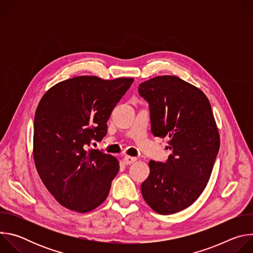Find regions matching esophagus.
<instances>
[{
	"instance_id": "obj_1",
	"label": "esophagus",
	"mask_w": 253,
	"mask_h": 253,
	"mask_svg": "<svg viewBox=\"0 0 253 253\" xmlns=\"http://www.w3.org/2000/svg\"><path fill=\"white\" fill-rule=\"evenodd\" d=\"M136 160H137L136 157H131V156H125V157L123 158V162H124L126 165H130V164L134 163Z\"/></svg>"
}]
</instances>
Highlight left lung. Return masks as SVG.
I'll return each mask as SVG.
<instances>
[{
	"mask_svg": "<svg viewBox=\"0 0 253 253\" xmlns=\"http://www.w3.org/2000/svg\"><path fill=\"white\" fill-rule=\"evenodd\" d=\"M149 104L151 131L169 138L165 163L151 160L141 184L147 204L169 215L194 203L205 189L218 154L220 138L205 94L176 76H158L138 87Z\"/></svg>",
	"mask_w": 253,
	"mask_h": 253,
	"instance_id": "8db88e82",
	"label": "left lung"
}]
</instances>
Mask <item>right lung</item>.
Returning a JSON list of instances; mask_svg holds the SVG:
<instances>
[{
	"label": "right lung",
	"mask_w": 253,
	"mask_h": 253,
	"mask_svg": "<svg viewBox=\"0 0 253 253\" xmlns=\"http://www.w3.org/2000/svg\"><path fill=\"white\" fill-rule=\"evenodd\" d=\"M133 81L79 76L42 97L34 120V161L44 185L64 207L85 213L107 198L119 162L87 146L106 136L107 121Z\"/></svg>",
	"instance_id": "add662e5"
}]
</instances>
